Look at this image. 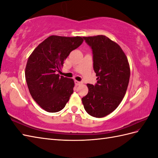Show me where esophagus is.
Returning <instances> with one entry per match:
<instances>
[{"instance_id":"obj_1","label":"esophagus","mask_w":158,"mask_h":158,"mask_svg":"<svg viewBox=\"0 0 158 158\" xmlns=\"http://www.w3.org/2000/svg\"><path fill=\"white\" fill-rule=\"evenodd\" d=\"M75 83L76 85H79L81 84V82L78 81H77V80H75Z\"/></svg>"}]
</instances>
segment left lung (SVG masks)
Listing matches in <instances>:
<instances>
[{
	"label": "left lung",
	"mask_w": 158,
	"mask_h": 158,
	"mask_svg": "<svg viewBox=\"0 0 158 158\" xmlns=\"http://www.w3.org/2000/svg\"><path fill=\"white\" fill-rule=\"evenodd\" d=\"M93 53L96 85L87 84L88 93L82 98L84 109L92 117H105L119 106L126 94L130 69L120 46L104 35L84 36Z\"/></svg>",
	"instance_id": "obj_1"
}]
</instances>
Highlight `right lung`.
Returning a JSON list of instances; mask_svg holds the SVG:
<instances>
[{"instance_id": "add662e5", "label": "right lung", "mask_w": 158, "mask_h": 158, "mask_svg": "<svg viewBox=\"0 0 158 158\" xmlns=\"http://www.w3.org/2000/svg\"><path fill=\"white\" fill-rule=\"evenodd\" d=\"M83 37L52 35L36 47L29 56L25 77L32 98L49 113L64 108L73 93V79L60 76L57 72L73 50L82 44Z\"/></svg>"}]
</instances>
